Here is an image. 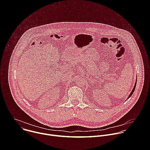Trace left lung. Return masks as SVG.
Instances as JSON below:
<instances>
[{
	"instance_id": "left-lung-1",
	"label": "left lung",
	"mask_w": 150,
	"mask_h": 150,
	"mask_svg": "<svg viewBox=\"0 0 150 150\" xmlns=\"http://www.w3.org/2000/svg\"><path fill=\"white\" fill-rule=\"evenodd\" d=\"M137 78L136 79V81H135V85H134V88H133V89H132V91H131V93H130V94L129 95V96H128V97H127V99H129L131 96H132V94L134 93V91H135V87H136V85H137Z\"/></svg>"
}]
</instances>
